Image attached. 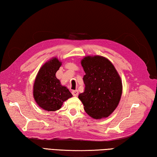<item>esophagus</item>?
<instances>
[{
  "mask_svg": "<svg viewBox=\"0 0 157 157\" xmlns=\"http://www.w3.org/2000/svg\"><path fill=\"white\" fill-rule=\"evenodd\" d=\"M71 94H73L74 97H76V96L78 95V90H73V91L71 92Z\"/></svg>",
  "mask_w": 157,
  "mask_h": 157,
  "instance_id": "1",
  "label": "esophagus"
}]
</instances>
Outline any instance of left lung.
<instances>
[{"mask_svg": "<svg viewBox=\"0 0 157 157\" xmlns=\"http://www.w3.org/2000/svg\"><path fill=\"white\" fill-rule=\"evenodd\" d=\"M85 90L78 95L86 113L95 119L109 117L122 94V81L113 64L101 56H87L81 60Z\"/></svg>", "mask_w": 157, "mask_h": 157, "instance_id": "1", "label": "left lung"}]
</instances>
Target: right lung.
<instances>
[{"label": "right lung", "instance_id": "right-lung-1", "mask_svg": "<svg viewBox=\"0 0 157 157\" xmlns=\"http://www.w3.org/2000/svg\"><path fill=\"white\" fill-rule=\"evenodd\" d=\"M61 65L57 58H53L40 67L36 77L33 95L36 103L45 110H58L64 101L72 97L69 90L63 86L56 77Z\"/></svg>", "mask_w": 157, "mask_h": 157}]
</instances>
